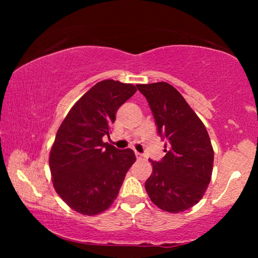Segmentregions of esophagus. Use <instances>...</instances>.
Returning a JSON list of instances; mask_svg holds the SVG:
<instances>
[{"label":"esophagus","mask_w":258,"mask_h":258,"mask_svg":"<svg viewBox=\"0 0 258 258\" xmlns=\"http://www.w3.org/2000/svg\"><path fill=\"white\" fill-rule=\"evenodd\" d=\"M135 156H137V159H139V160H141V159H143V155H141V154H139L138 151H135Z\"/></svg>","instance_id":"obj_1"}]
</instances>
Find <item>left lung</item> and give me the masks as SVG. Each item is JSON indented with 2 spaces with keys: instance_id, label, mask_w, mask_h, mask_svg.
Returning a JSON list of instances; mask_svg holds the SVG:
<instances>
[{
  "instance_id": "8db88e82",
  "label": "left lung",
  "mask_w": 258,
  "mask_h": 258,
  "mask_svg": "<svg viewBox=\"0 0 258 258\" xmlns=\"http://www.w3.org/2000/svg\"><path fill=\"white\" fill-rule=\"evenodd\" d=\"M154 113L157 132L168 140L163 160L154 161L146 182L151 202L165 212L177 214L204 197L212 178L214 150L199 118L181 93L166 82L138 84Z\"/></svg>"
}]
</instances>
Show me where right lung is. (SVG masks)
Segmentation results:
<instances>
[{
    "mask_svg": "<svg viewBox=\"0 0 258 258\" xmlns=\"http://www.w3.org/2000/svg\"><path fill=\"white\" fill-rule=\"evenodd\" d=\"M137 92L133 84L101 81L87 91L64 117L51 147L52 183L74 211L93 216L111 206L134 164L132 149L102 141L111 133L116 112Z\"/></svg>",
    "mask_w": 258,
    "mask_h": 258,
    "instance_id": "right-lung-1",
    "label": "right lung"
}]
</instances>
